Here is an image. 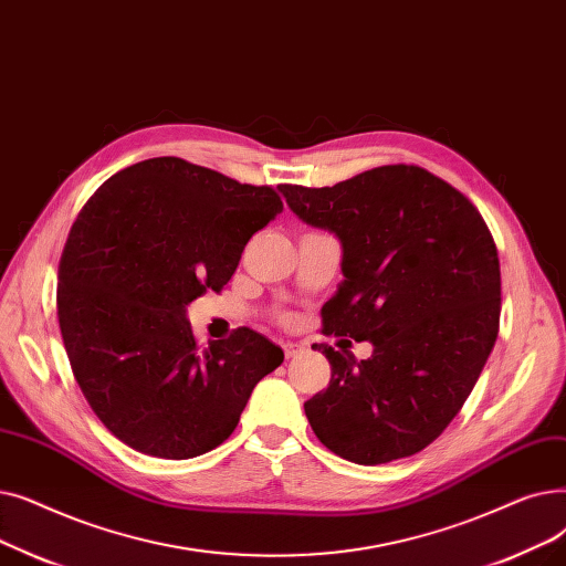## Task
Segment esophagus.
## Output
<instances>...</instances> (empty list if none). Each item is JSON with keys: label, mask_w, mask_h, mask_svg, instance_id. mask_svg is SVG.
Listing matches in <instances>:
<instances>
[{"label": "esophagus", "mask_w": 566, "mask_h": 566, "mask_svg": "<svg viewBox=\"0 0 566 566\" xmlns=\"http://www.w3.org/2000/svg\"><path fill=\"white\" fill-rule=\"evenodd\" d=\"M283 353H285V359H294L304 353V345L302 343H283Z\"/></svg>", "instance_id": "34e87169"}]
</instances>
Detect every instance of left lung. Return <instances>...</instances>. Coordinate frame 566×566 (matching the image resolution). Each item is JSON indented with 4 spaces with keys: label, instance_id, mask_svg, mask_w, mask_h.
Here are the masks:
<instances>
[{
    "label": "left lung",
    "instance_id": "8db88e82",
    "mask_svg": "<svg viewBox=\"0 0 566 566\" xmlns=\"http://www.w3.org/2000/svg\"><path fill=\"white\" fill-rule=\"evenodd\" d=\"M297 217L340 239L343 283L322 332L370 340L357 361L332 345L325 391L304 402L317 440L380 465L440 438L497 338L500 260L476 207L419 166H382L336 186L283 184Z\"/></svg>",
    "mask_w": 566,
    "mask_h": 566
}]
</instances>
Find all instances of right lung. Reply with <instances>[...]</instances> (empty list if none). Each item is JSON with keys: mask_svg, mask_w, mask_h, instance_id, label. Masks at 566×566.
<instances>
[{"mask_svg": "<svg viewBox=\"0 0 566 566\" xmlns=\"http://www.w3.org/2000/svg\"><path fill=\"white\" fill-rule=\"evenodd\" d=\"M281 211L272 186L160 156L113 175L77 213L57 317L75 380L117 440L184 461L232 436L283 349L249 327L202 347L186 306L219 292Z\"/></svg>", "mask_w": 566, "mask_h": 566, "instance_id": "add662e5", "label": "right lung"}]
</instances>
